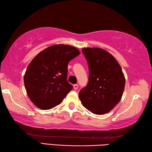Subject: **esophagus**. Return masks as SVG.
<instances>
[{
  "instance_id": "obj_1",
  "label": "esophagus",
  "mask_w": 152,
  "mask_h": 152,
  "mask_svg": "<svg viewBox=\"0 0 152 152\" xmlns=\"http://www.w3.org/2000/svg\"><path fill=\"white\" fill-rule=\"evenodd\" d=\"M73 87H74V89H75V90H76L78 88V84H74V85L73 86Z\"/></svg>"
}]
</instances>
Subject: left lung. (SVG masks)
Listing matches in <instances>:
<instances>
[{
	"mask_svg": "<svg viewBox=\"0 0 152 152\" xmlns=\"http://www.w3.org/2000/svg\"><path fill=\"white\" fill-rule=\"evenodd\" d=\"M82 53L88 61L89 82L80 90L82 105L95 114L108 113L117 105L124 93L125 79L114 56L99 48H86Z\"/></svg>",
	"mask_w": 152,
	"mask_h": 152,
	"instance_id": "left-lung-1",
	"label": "left lung"
}]
</instances>
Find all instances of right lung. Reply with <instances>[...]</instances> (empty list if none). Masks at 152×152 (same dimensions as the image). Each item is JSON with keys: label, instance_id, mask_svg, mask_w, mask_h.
Here are the masks:
<instances>
[{"label": "right lung", "instance_id": "right-lung-1", "mask_svg": "<svg viewBox=\"0 0 152 152\" xmlns=\"http://www.w3.org/2000/svg\"><path fill=\"white\" fill-rule=\"evenodd\" d=\"M79 54L75 47L56 44L40 51L31 61L24 75V84L35 106L49 110L62 102L72 89L67 81L68 64Z\"/></svg>", "mask_w": 152, "mask_h": 152}]
</instances>
